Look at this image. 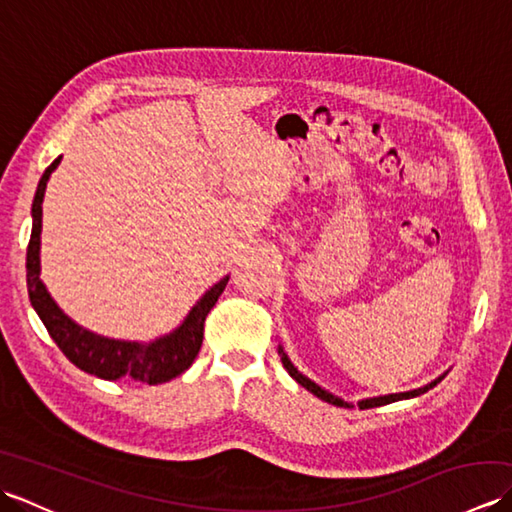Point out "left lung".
Instances as JSON below:
<instances>
[{"instance_id":"8db88e82","label":"left lung","mask_w":512,"mask_h":512,"mask_svg":"<svg viewBox=\"0 0 512 512\" xmlns=\"http://www.w3.org/2000/svg\"><path fill=\"white\" fill-rule=\"evenodd\" d=\"M281 363H284V367L288 369V374H290L292 378H295L301 387H306L308 391H312V394L317 396V398H321V400H325V402H330V405H336V407H350V402H345V400H341V398L332 396L330 391H325V389H321L319 385H314L310 378H306L301 372H297V367L288 361V356L284 354V350H281ZM438 380H440V378H438ZM438 380H433V383H431L429 387H422V389H416V391H407V394H391V396H383V398H369V400H363V402H358V407H361V409H372V407H380V405H389V402H396V400H402V398L420 396V394H424V391H427V389L436 387Z\"/></svg>"}]
</instances>
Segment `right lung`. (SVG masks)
<instances>
[{"label": "right lung", "mask_w": 512, "mask_h": 512, "mask_svg": "<svg viewBox=\"0 0 512 512\" xmlns=\"http://www.w3.org/2000/svg\"><path fill=\"white\" fill-rule=\"evenodd\" d=\"M59 162L61 156L43 171L35 195V204H32V235L26 255L28 295L32 306H35L43 325H46L52 341L59 345V350L65 356H68V361L83 369V372L105 380H118L127 376L147 385L167 383V380L180 376L184 369H189L195 361V356H198L204 336V319L215 306V301L220 299L228 277L222 279L220 284H215L198 303H195V308L189 312V317L184 319V323L176 332L151 345L103 339V336H96L88 330L79 328V325L70 321L59 310V306L52 301L46 286H43L39 279V246L43 215L41 204L43 195H46L50 173L57 169Z\"/></svg>", "instance_id": "right-lung-1"}]
</instances>
